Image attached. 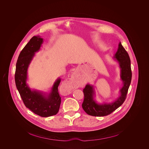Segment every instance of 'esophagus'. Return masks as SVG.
Listing matches in <instances>:
<instances>
[{
  "instance_id": "obj_1",
  "label": "esophagus",
  "mask_w": 149,
  "mask_h": 149,
  "mask_svg": "<svg viewBox=\"0 0 149 149\" xmlns=\"http://www.w3.org/2000/svg\"><path fill=\"white\" fill-rule=\"evenodd\" d=\"M76 76V72H74L72 73V74L71 75V77L69 78V79H68V80L64 84L67 85L68 87H70V88H73V87H74V83H73V80H74V78H75Z\"/></svg>"
}]
</instances>
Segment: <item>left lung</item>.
I'll use <instances>...</instances> for the list:
<instances>
[{"label": "left lung", "instance_id": "8db88e82", "mask_svg": "<svg viewBox=\"0 0 149 149\" xmlns=\"http://www.w3.org/2000/svg\"><path fill=\"white\" fill-rule=\"evenodd\" d=\"M113 58L118 63L120 69V79L123 86L120 89V95L116 100L111 103H99L95 100V91L92 85L86 84L83 89L84 99L82 107L85 112L91 116H107L120 106L126 98L128 89L131 84L132 72L131 61L128 54L120 42L118 49Z\"/></svg>", "mask_w": 149, "mask_h": 149}]
</instances>
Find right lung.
I'll use <instances>...</instances> for the list:
<instances>
[{
    "instance_id": "right-lung-1",
    "label": "right lung",
    "mask_w": 149,
    "mask_h": 149,
    "mask_svg": "<svg viewBox=\"0 0 149 149\" xmlns=\"http://www.w3.org/2000/svg\"><path fill=\"white\" fill-rule=\"evenodd\" d=\"M43 41L40 36H34L22 49L16 64L15 81L25 106L40 116L48 117L56 115L59 111L61 100L58 87L61 79L56 80L49 93L32 90L26 83L29 66Z\"/></svg>"
}]
</instances>
